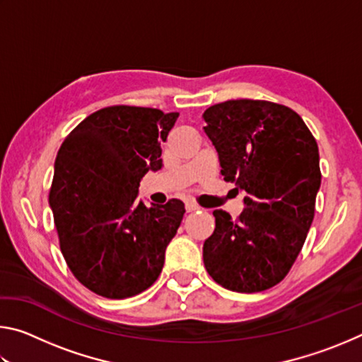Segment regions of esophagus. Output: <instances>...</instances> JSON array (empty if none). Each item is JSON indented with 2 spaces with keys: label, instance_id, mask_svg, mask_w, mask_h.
Segmentation results:
<instances>
[{
  "label": "esophagus",
  "instance_id": "34e87169",
  "mask_svg": "<svg viewBox=\"0 0 362 362\" xmlns=\"http://www.w3.org/2000/svg\"><path fill=\"white\" fill-rule=\"evenodd\" d=\"M185 211L187 212H194V211H199V206L192 203V201H188V203H185Z\"/></svg>",
  "mask_w": 362,
  "mask_h": 362
}]
</instances>
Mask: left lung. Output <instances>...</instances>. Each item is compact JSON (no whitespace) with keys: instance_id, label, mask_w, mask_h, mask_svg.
I'll return each mask as SVG.
<instances>
[{"instance_id":"8db88e82","label":"left lung","mask_w":362,"mask_h":362,"mask_svg":"<svg viewBox=\"0 0 362 362\" xmlns=\"http://www.w3.org/2000/svg\"><path fill=\"white\" fill-rule=\"evenodd\" d=\"M203 118L223 179L246 193L236 220L214 211L204 267L225 289L267 291L289 273L313 222L321 187L317 144L293 110L274 102L226 100Z\"/></svg>"}]
</instances>
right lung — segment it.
Instances as JSON below:
<instances>
[{"label": "right lung", "mask_w": 362, "mask_h": 362, "mask_svg": "<svg viewBox=\"0 0 362 362\" xmlns=\"http://www.w3.org/2000/svg\"><path fill=\"white\" fill-rule=\"evenodd\" d=\"M179 113L113 105L89 115L65 137L54 164L49 204L73 276L105 298H127L155 283L185 214L179 199L137 201L139 183L163 166Z\"/></svg>", "instance_id": "right-lung-1"}]
</instances>
